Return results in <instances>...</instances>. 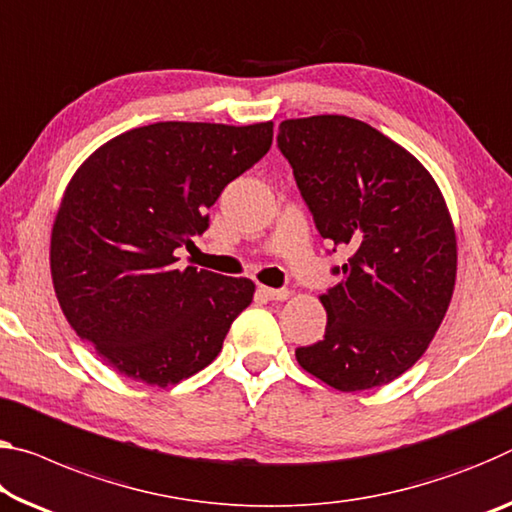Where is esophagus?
I'll return each mask as SVG.
<instances>
[{"label": "esophagus", "instance_id": "1", "mask_svg": "<svg viewBox=\"0 0 512 512\" xmlns=\"http://www.w3.org/2000/svg\"><path fill=\"white\" fill-rule=\"evenodd\" d=\"M259 294L269 300H285L289 298V291L287 289H273V287H259Z\"/></svg>", "mask_w": 512, "mask_h": 512}]
</instances>
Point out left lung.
<instances>
[{
  "mask_svg": "<svg viewBox=\"0 0 512 512\" xmlns=\"http://www.w3.org/2000/svg\"><path fill=\"white\" fill-rule=\"evenodd\" d=\"M300 196L323 239L351 250L321 296L326 335L296 360L339 392L392 383L435 337L456 285V232L431 173L348 116L280 123Z\"/></svg>",
  "mask_w": 512,
  "mask_h": 512,
  "instance_id": "obj_1",
  "label": "left lung"
}]
</instances>
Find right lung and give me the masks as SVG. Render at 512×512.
Wrapping results in <instances>:
<instances>
[{
    "label": "right lung",
    "instance_id": "obj_1",
    "mask_svg": "<svg viewBox=\"0 0 512 512\" xmlns=\"http://www.w3.org/2000/svg\"><path fill=\"white\" fill-rule=\"evenodd\" d=\"M273 123H154L95 150L72 175L52 227L54 291L72 330L109 367L168 387L212 364L253 300L248 278L186 266L177 248L271 148Z\"/></svg>",
    "mask_w": 512,
    "mask_h": 512
}]
</instances>
